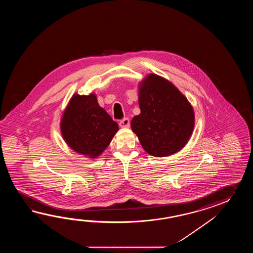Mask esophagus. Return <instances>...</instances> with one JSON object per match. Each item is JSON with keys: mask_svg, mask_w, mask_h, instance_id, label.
Returning a JSON list of instances; mask_svg holds the SVG:
<instances>
[{"mask_svg": "<svg viewBox=\"0 0 253 253\" xmlns=\"http://www.w3.org/2000/svg\"><path fill=\"white\" fill-rule=\"evenodd\" d=\"M129 126H130V121L127 118H125L122 120H120V122H119L120 127H128Z\"/></svg>", "mask_w": 253, "mask_h": 253, "instance_id": "esophagus-1", "label": "esophagus"}]
</instances>
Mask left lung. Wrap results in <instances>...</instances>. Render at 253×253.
Segmentation results:
<instances>
[{
  "instance_id": "1",
  "label": "left lung",
  "mask_w": 253,
  "mask_h": 253,
  "mask_svg": "<svg viewBox=\"0 0 253 253\" xmlns=\"http://www.w3.org/2000/svg\"><path fill=\"white\" fill-rule=\"evenodd\" d=\"M141 113L131 128L151 156H171L188 142L194 126L193 107L170 81L150 74L140 83Z\"/></svg>"
}]
</instances>
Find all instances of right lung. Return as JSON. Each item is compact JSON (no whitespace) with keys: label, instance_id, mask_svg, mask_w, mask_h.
Returning <instances> with one entry per match:
<instances>
[{"label":"right lung","instance_id":"right-lung-1","mask_svg":"<svg viewBox=\"0 0 253 253\" xmlns=\"http://www.w3.org/2000/svg\"><path fill=\"white\" fill-rule=\"evenodd\" d=\"M60 130L71 149L96 158L110 144L119 126L99 107L95 94H75L65 109Z\"/></svg>","mask_w":253,"mask_h":253}]
</instances>
